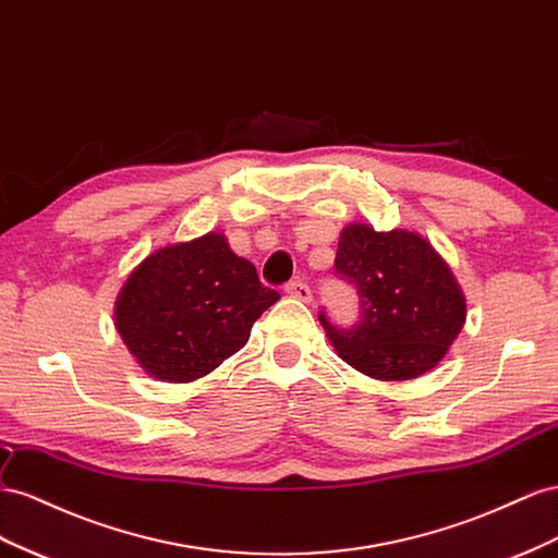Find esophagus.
I'll return each instance as SVG.
<instances>
[{"mask_svg":"<svg viewBox=\"0 0 558 558\" xmlns=\"http://www.w3.org/2000/svg\"><path fill=\"white\" fill-rule=\"evenodd\" d=\"M284 292H288V296H292V299L306 301V304H311V301H313V292H311V288H308V284H306L304 280H294V282H290L288 288H284Z\"/></svg>","mask_w":558,"mask_h":558,"instance_id":"34e87169","label":"esophagus"}]
</instances>
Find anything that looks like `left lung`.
I'll list each match as a JSON object with an SVG mask.
<instances>
[{
  "instance_id": "obj_1",
  "label": "left lung",
  "mask_w": 558,
  "mask_h": 558,
  "mask_svg": "<svg viewBox=\"0 0 558 558\" xmlns=\"http://www.w3.org/2000/svg\"><path fill=\"white\" fill-rule=\"evenodd\" d=\"M337 274L355 284L362 317L337 329L320 325L339 357L376 380H411L435 369L465 325L468 304L449 264L416 231L343 227Z\"/></svg>"
}]
</instances>
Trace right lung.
<instances>
[{
  "mask_svg": "<svg viewBox=\"0 0 558 558\" xmlns=\"http://www.w3.org/2000/svg\"><path fill=\"white\" fill-rule=\"evenodd\" d=\"M278 299L227 235L210 231L147 254L119 290L114 325L151 378L191 384L238 353Z\"/></svg>",
  "mask_w": 558,
  "mask_h": 558,
  "instance_id": "obj_1",
  "label": "right lung"
}]
</instances>
